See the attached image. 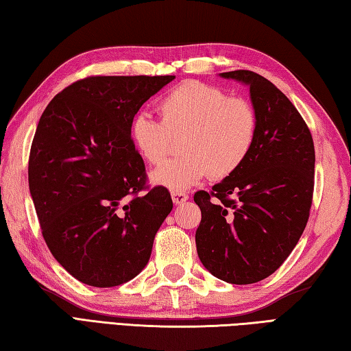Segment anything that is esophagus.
Instances as JSON below:
<instances>
[{"instance_id":"1","label":"esophagus","mask_w":351,"mask_h":351,"mask_svg":"<svg viewBox=\"0 0 351 351\" xmlns=\"http://www.w3.org/2000/svg\"><path fill=\"white\" fill-rule=\"evenodd\" d=\"M189 199V195L184 193V191H171V201L176 205H181Z\"/></svg>"}]
</instances>
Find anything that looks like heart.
I'll use <instances>...</instances> for the list:
<instances>
[{
    "label": "heart",
    "mask_w": 351,
    "mask_h": 351,
    "mask_svg": "<svg viewBox=\"0 0 351 351\" xmlns=\"http://www.w3.org/2000/svg\"><path fill=\"white\" fill-rule=\"evenodd\" d=\"M161 120L136 114L129 134L136 152L152 166L161 164L182 138V156L152 171L154 184L184 191L204 178L223 180L248 160L258 135V114L250 100L230 97L222 88L187 80L158 105Z\"/></svg>",
    "instance_id": "b5f03b06"
}]
</instances>
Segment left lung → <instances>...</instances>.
<instances>
[{
  "instance_id": "obj_1",
  "label": "left lung",
  "mask_w": 351,
  "mask_h": 351,
  "mask_svg": "<svg viewBox=\"0 0 351 351\" xmlns=\"http://www.w3.org/2000/svg\"><path fill=\"white\" fill-rule=\"evenodd\" d=\"M221 75L250 86L258 135L234 175L195 193L202 213L196 248L215 277L251 285L276 272L303 234L313 197L315 147L297 108L263 75L248 70Z\"/></svg>"
}]
</instances>
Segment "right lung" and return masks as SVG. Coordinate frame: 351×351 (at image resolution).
Returning a JSON list of instances; mask_svg holds the SVG:
<instances>
[{"label":"right lung","mask_w":351,"mask_h":351,"mask_svg":"<svg viewBox=\"0 0 351 351\" xmlns=\"http://www.w3.org/2000/svg\"><path fill=\"white\" fill-rule=\"evenodd\" d=\"M175 75H89L54 95L29 156V187L53 257L82 283L120 286L144 269L173 208L150 189L130 121Z\"/></svg>","instance_id":"1"}]
</instances>
